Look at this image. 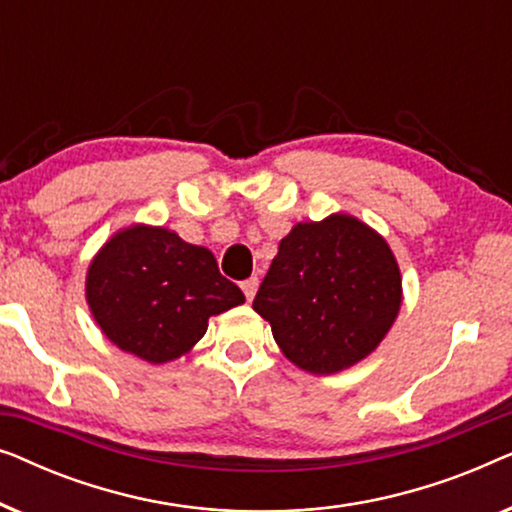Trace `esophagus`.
I'll return each instance as SVG.
<instances>
[{"instance_id": "obj_1", "label": "esophagus", "mask_w": 512, "mask_h": 512, "mask_svg": "<svg viewBox=\"0 0 512 512\" xmlns=\"http://www.w3.org/2000/svg\"><path fill=\"white\" fill-rule=\"evenodd\" d=\"M256 289H258V277H249L242 282V291H244V296H247V300H254Z\"/></svg>"}]
</instances>
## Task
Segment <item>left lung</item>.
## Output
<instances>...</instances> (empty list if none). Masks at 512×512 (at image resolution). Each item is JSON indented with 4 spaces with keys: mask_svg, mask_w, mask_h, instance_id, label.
<instances>
[{
    "mask_svg": "<svg viewBox=\"0 0 512 512\" xmlns=\"http://www.w3.org/2000/svg\"><path fill=\"white\" fill-rule=\"evenodd\" d=\"M398 307L401 272L389 244L345 214L298 223L254 298L286 359L314 375L366 359Z\"/></svg>",
    "mask_w": 512,
    "mask_h": 512,
    "instance_id": "left-lung-1",
    "label": "left lung"
}]
</instances>
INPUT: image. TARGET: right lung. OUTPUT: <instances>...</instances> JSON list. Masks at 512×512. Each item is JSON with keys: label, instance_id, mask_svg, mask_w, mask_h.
Here are the masks:
<instances>
[{"label": "right lung", "instance_id": "add662e5", "mask_svg": "<svg viewBox=\"0 0 512 512\" xmlns=\"http://www.w3.org/2000/svg\"><path fill=\"white\" fill-rule=\"evenodd\" d=\"M86 298L104 335L149 363L177 359L205 335L209 317L244 303L212 251L146 226L104 244L90 263Z\"/></svg>", "mask_w": 512, "mask_h": 512}]
</instances>
